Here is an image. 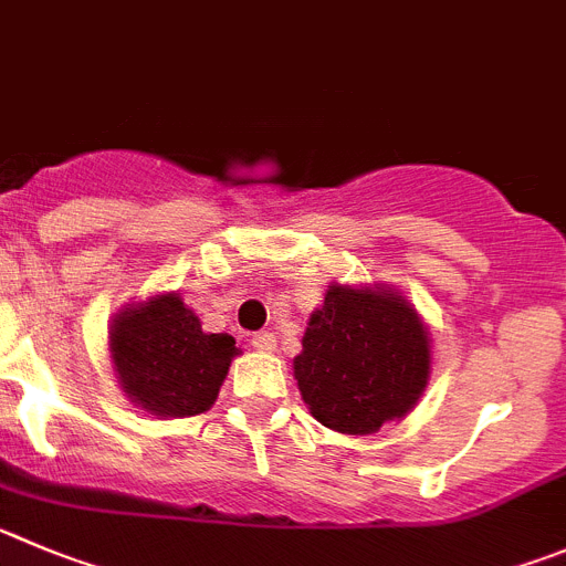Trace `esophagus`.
Listing matches in <instances>:
<instances>
[{"instance_id":"esophagus-1","label":"esophagus","mask_w":566,"mask_h":566,"mask_svg":"<svg viewBox=\"0 0 566 566\" xmlns=\"http://www.w3.org/2000/svg\"><path fill=\"white\" fill-rule=\"evenodd\" d=\"M251 343L259 352H273V348H276V335H273V332H256V335L251 337Z\"/></svg>"}]
</instances>
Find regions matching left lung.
I'll return each mask as SVG.
<instances>
[{
    "label": "left lung",
    "instance_id": "left-lung-1",
    "mask_svg": "<svg viewBox=\"0 0 566 566\" xmlns=\"http://www.w3.org/2000/svg\"><path fill=\"white\" fill-rule=\"evenodd\" d=\"M293 360L301 399L324 427L371 436L402 419L430 379V337L390 287L332 284Z\"/></svg>",
    "mask_w": 566,
    "mask_h": 566
}]
</instances>
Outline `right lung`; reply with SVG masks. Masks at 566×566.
Listing matches in <instances>:
<instances>
[{"label": "right lung", "instance_id": "add662e5", "mask_svg": "<svg viewBox=\"0 0 566 566\" xmlns=\"http://www.w3.org/2000/svg\"><path fill=\"white\" fill-rule=\"evenodd\" d=\"M116 379L136 408L164 419L214 405L240 352L231 335H209L178 293H161L116 313L108 329Z\"/></svg>", "mask_w": 566, "mask_h": 566}]
</instances>
